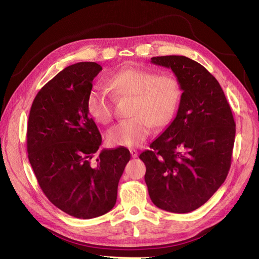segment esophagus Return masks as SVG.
Segmentation results:
<instances>
[{
	"mask_svg": "<svg viewBox=\"0 0 259 259\" xmlns=\"http://www.w3.org/2000/svg\"><path fill=\"white\" fill-rule=\"evenodd\" d=\"M130 153H131V156H133V158L138 157V151H137L136 149H130Z\"/></svg>",
	"mask_w": 259,
	"mask_h": 259,
	"instance_id": "obj_1",
	"label": "esophagus"
}]
</instances>
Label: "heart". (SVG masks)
Here are the masks:
<instances>
[{
  "instance_id": "1",
  "label": "heart",
  "mask_w": 259,
  "mask_h": 259,
  "mask_svg": "<svg viewBox=\"0 0 259 259\" xmlns=\"http://www.w3.org/2000/svg\"><path fill=\"white\" fill-rule=\"evenodd\" d=\"M107 85L115 98H133L129 114L107 133L112 146L138 147L147 140L151 126L161 129L171 123L180 103L181 85L172 74L126 67L114 72ZM114 99L101 88H92L87 97V110L93 120L108 124L113 118Z\"/></svg>"
}]
</instances>
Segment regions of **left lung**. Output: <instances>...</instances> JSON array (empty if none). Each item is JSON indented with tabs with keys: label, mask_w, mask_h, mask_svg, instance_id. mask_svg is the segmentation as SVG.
Here are the masks:
<instances>
[{
	"label": "left lung",
	"mask_w": 259,
	"mask_h": 259,
	"mask_svg": "<svg viewBox=\"0 0 259 259\" xmlns=\"http://www.w3.org/2000/svg\"><path fill=\"white\" fill-rule=\"evenodd\" d=\"M151 63L171 69L183 95L172 122L139 156L145 181L158 208L190 212L226 179L236 123L221 84L201 64L184 56L155 57Z\"/></svg>",
	"instance_id": "8db88e82"
}]
</instances>
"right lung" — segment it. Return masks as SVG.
I'll list each match as a JSON object with an SVG mask.
<instances>
[{
    "mask_svg": "<svg viewBox=\"0 0 259 259\" xmlns=\"http://www.w3.org/2000/svg\"><path fill=\"white\" fill-rule=\"evenodd\" d=\"M96 62L67 67L37 92L26 131L27 157L42 191L70 216L90 219L111 210L118 184L130 160L126 148L103 149L101 135L87 110Z\"/></svg>",
    "mask_w": 259,
    "mask_h": 259,
    "instance_id": "1",
    "label": "right lung"
}]
</instances>
